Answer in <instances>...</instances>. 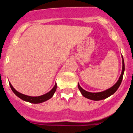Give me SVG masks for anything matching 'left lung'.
Wrapping results in <instances>:
<instances>
[{
    "label": "left lung",
    "instance_id": "obj_1",
    "mask_svg": "<svg viewBox=\"0 0 133 133\" xmlns=\"http://www.w3.org/2000/svg\"><path fill=\"white\" fill-rule=\"evenodd\" d=\"M122 58H123V69H122L121 74L119 78V80L117 81L116 83L113 86H112L111 88H109V89L106 90V91H102V92H88V91H85L84 89H82L78 83V88L79 91H80L81 92L82 95L84 97H86V98L89 99H91V100H94V101H99L102 99H104L107 98V97H109L110 96L112 95V94H113L114 93L117 91V89H118L119 87L120 86L122 80H123V74H124V59H123V56H122Z\"/></svg>",
    "mask_w": 133,
    "mask_h": 133
}]
</instances>
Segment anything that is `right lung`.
I'll use <instances>...</instances> for the list:
<instances>
[{"label": "right lung", "mask_w": 133, "mask_h": 133, "mask_svg": "<svg viewBox=\"0 0 133 133\" xmlns=\"http://www.w3.org/2000/svg\"><path fill=\"white\" fill-rule=\"evenodd\" d=\"M9 85H10V88H11V89L12 90L14 93L17 97H19V98L25 101L29 102V103H34V104L43 103V102L45 101L51 99L53 96V95H54V94L56 91V89H57V84L56 83L55 84V86H54V88H53L49 92H47L46 94L40 96L32 97V96H29L25 95V94H23L22 93H20L18 92V91H17L16 90L13 88V86H12V84L10 83V82H9Z\"/></svg>", "instance_id": "obj_1"}]
</instances>
